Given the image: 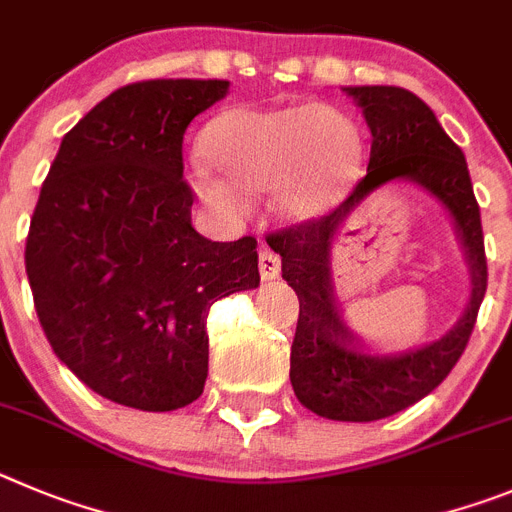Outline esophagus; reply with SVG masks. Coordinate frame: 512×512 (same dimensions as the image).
Returning a JSON list of instances; mask_svg holds the SVG:
<instances>
[{
	"mask_svg": "<svg viewBox=\"0 0 512 512\" xmlns=\"http://www.w3.org/2000/svg\"><path fill=\"white\" fill-rule=\"evenodd\" d=\"M257 267H260L262 280H275L280 275V257L270 247H260V252H257Z\"/></svg>",
	"mask_w": 512,
	"mask_h": 512,
	"instance_id": "34e87169",
	"label": "esophagus"
}]
</instances>
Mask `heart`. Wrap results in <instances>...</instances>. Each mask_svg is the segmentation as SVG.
Returning <instances> with one entry per match:
<instances>
[{"mask_svg": "<svg viewBox=\"0 0 512 512\" xmlns=\"http://www.w3.org/2000/svg\"><path fill=\"white\" fill-rule=\"evenodd\" d=\"M204 150L228 178L224 182L206 165L191 170L193 188L211 209L242 214L247 199L236 191L242 187L247 193L270 191L280 214L306 219L349 181L362 147L347 114L324 104H303L229 109L209 124Z\"/></svg>", "mask_w": 512, "mask_h": 512, "instance_id": "obj_1", "label": "heart"}]
</instances>
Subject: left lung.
<instances>
[{"label": "left lung", "mask_w": 512, "mask_h": 512, "mask_svg": "<svg viewBox=\"0 0 512 512\" xmlns=\"http://www.w3.org/2000/svg\"><path fill=\"white\" fill-rule=\"evenodd\" d=\"M344 91L362 107L370 127L367 176L324 216L270 232L265 239L283 260V280L298 296V326L290 347L293 393L316 416L365 423L405 411L454 370L485 298L487 257L467 160L441 130L436 114L398 86H349ZM395 177L423 185L452 214L473 267V296L446 337L413 353L375 358L358 349L335 311L330 245L353 206Z\"/></svg>", "instance_id": "1"}]
</instances>
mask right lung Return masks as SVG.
<instances>
[{
    "label": "right lung",
    "instance_id": "right-lung-1",
    "mask_svg": "<svg viewBox=\"0 0 512 512\" xmlns=\"http://www.w3.org/2000/svg\"><path fill=\"white\" fill-rule=\"evenodd\" d=\"M227 89L216 78L122 86L63 137L40 188L25 245L40 326L112 403H193L209 375V308L260 285L257 239L201 237L183 178L188 124Z\"/></svg>",
    "mask_w": 512,
    "mask_h": 512
}]
</instances>
